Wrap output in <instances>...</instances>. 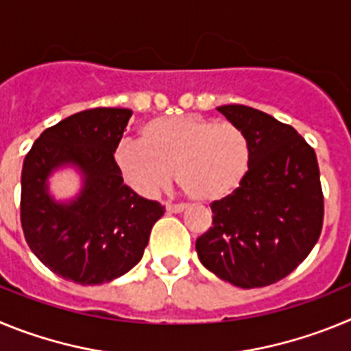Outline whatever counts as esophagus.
<instances>
[{"mask_svg": "<svg viewBox=\"0 0 351 351\" xmlns=\"http://www.w3.org/2000/svg\"><path fill=\"white\" fill-rule=\"evenodd\" d=\"M184 206H179V204H167V213L169 214H181L184 213Z\"/></svg>", "mask_w": 351, "mask_h": 351, "instance_id": "obj_1", "label": "esophagus"}]
</instances>
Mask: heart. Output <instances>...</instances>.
I'll list each match as a JSON object with an SVG mask.
<instances>
[{"mask_svg": "<svg viewBox=\"0 0 351 351\" xmlns=\"http://www.w3.org/2000/svg\"><path fill=\"white\" fill-rule=\"evenodd\" d=\"M114 161L133 190L154 197L173 178L195 202L226 200L243 186L251 167L246 133L234 123L204 116H161L141 128V142L123 141Z\"/></svg>", "mask_w": 351, "mask_h": 351, "instance_id": "b5f03b06", "label": "heart"}]
</instances>
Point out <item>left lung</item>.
<instances>
[{"label":"left lung","mask_w":351,"mask_h":351,"mask_svg":"<svg viewBox=\"0 0 351 351\" xmlns=\"http://www.w3.org/2000/svg\"><path fill=\"white\" fill-rule=\"evenodd\" d=\"M219 112L246 133V181L210 206L213 226L197 239L206 269L241 288L283 280L309 255L324 225V195L315 149L290 125L246 105Z\"/></svg>","instance_id":"8db88e82"}]
</instances>
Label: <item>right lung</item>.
<instances>
[{"mask_svg": "<svg viewBox=\"0 0 351 351\" xmlns=\"http://www.w3.org/2000/svg\"><path fill=\"white\" fill-rule=\"evenodd\" d=\"M130 117V108L77 112L45 130L24 158V237L40 262L64 280L101 285L126 274L165 213L128 188L114 161ZM66 166L81 173L83 186L70 201H56L48 178Z\"/></svg>", "mask_w": 351, "mask_h": 351, "instance_id": "1", "label": "right lung"}]
</instances>
